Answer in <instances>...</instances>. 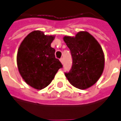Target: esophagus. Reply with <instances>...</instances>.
<instances>
[{"instance_id": "1", "label": "esophagus", "mask_w": 121, "mask_h": 121, "mask_svg": "<svg viewBox=\"0 0 121 121\" xmlns=\"http://www.w3.org/2000/svg\"><path fill=\"white\" fill-rule=\"evenodd\" d=\"M60 60V61L61 62V63L63 64V62H64V59H63V58H61Z\"/></svg>"}]
</instances>
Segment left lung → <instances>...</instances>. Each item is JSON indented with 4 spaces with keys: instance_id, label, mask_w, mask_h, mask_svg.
Here are the masks:
<instances>
[{
    "instance_id": "1",
    "label": "left lung",
    "mask_w": 121,
    "mask_h": 121,
    "mask_svg": "<svg viewBox=\"0 0 121 121\" xmlns=\"http://www.w3.org/2000/svg\"><path fill=\"white\" fill-rule=\"evenodd\" d=\"M69 48L72 65L65 75L70 84L79 89H86L96 83L103 72L104 56L101 45L90 33L79 32L75 37L65 36Z\"/></svg>"
}]
</instances>
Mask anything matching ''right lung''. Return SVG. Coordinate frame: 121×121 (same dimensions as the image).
Listing matches in <instances>:
<instances>
[{"mask_svg": "<svg viewBox=\"0 0 121 121\" xmlns=\"http://www.w3.org/2000/svg\"><path fill=\"white\" fill-rule=\"evenodd\" d=\"M54 38V36L34 31L24 38L18 50L20 74L29 85L38 90L49 85L58 70L63 67L55 57V49L51 46Z\"/></svg>", "mask_w": 121, "mask_h": 121, "instance_id": "right-lung-1", "label": "right lung"}]
</instances>
